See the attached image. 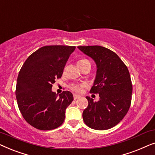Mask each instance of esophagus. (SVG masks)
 Here are the masks:
<instances>
[{"label": "esophagus", "instance_id": "1", "mask_svg": "<svg viewBox=\"0 0 155 155\" xmlns=\"http://www.w3.org/2000/svg\"><path fill=\"white\" fill-rule=\"evenodd\" d=\"M80 97V95H78V94H74L73 95V98H74V99H75V100H76V99H79Z\"/></svg>", "mask_w": 155, "mask_h": 155}]
</instances>
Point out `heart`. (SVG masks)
Returning a JSON list of instances; mask_svg holds the SVG:
<instances>
[{
  "label": "heart",
  "instance_id": "1",
  "mask_svg": "<svg viewBox=\"0 0 155 155\" xmlns=\"http://www.w3.org/2000/svg\"><path fill=\"white\" fill-rule=\"evenodd\" d=\"M87 62H90L87 59H85V58H82L80 59L78 61V65L79 68H80L82 65H83L84 63H87ZM84 87H85V84H75V83H73L71 85H70V89H71V90H73V92H78V93H80L83 90Z\"/></svg>",
  "mask_w": 155,
  "mask_h": 155
}]
</instances>
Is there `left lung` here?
Returning <instances> with one entry per match:
<instances>
[{
  "instance_id": "8db88e82",
  "label": "left lung",
  "mask_w": 155,
  "mask_h": 155,
  "mask_svg": "<svg viewBox=\"0 0 155 155\" xmlns=\"http://www.w3.org/2000/svg\"><path fill=\"white\" fill-rule=\"evenodd\" d=\"M94 59L97 75L90 93L99 94V100L87 97L88 106L82 113L87 126L94 130L113 128L128 113L133 86L128 68L117 54L100 46H78Z\"/></svg>"
}]
</instances>
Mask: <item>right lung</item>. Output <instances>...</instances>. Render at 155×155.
<instances>
[{
    "label": "right lung",
    "instance_id": "add662e5",
    "mask_svg": "<svg viewBox=\"0 0 155 155\" xmlns=\"http://www.w3.org/2000/svg\"><path fill=\"white\" fill-rule=\"evenodd\" d=\"M71 46H46L29 56L21 68L16 85L18 108L25 120L34 128L53 130L62 125L65 109L73 101V94L51 91L52 84L63 75Z\"/></svg>",
    "mask_w": 155,
    "mask_h": 155
}]
</instances>
